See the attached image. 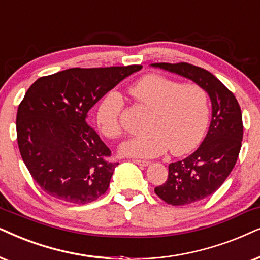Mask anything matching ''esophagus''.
<instances>
[{
    "label": "esophagus",
    "instance_id": "1",
    "mask_svg": "<svg viewBox=\"0 0 260 260\" xmlns=\"http://www.w3.org/2000/svg\"><path fill=\"white\" fill-rule=\"evenodd\" d=\"M133 162L138 164V166H141V167H147L150 164L149 160H143V159H133Z\"/></svg>",
    "mask_w": 260,
    "mask_h": 260
}]
</instances>
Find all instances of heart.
Listing matches in <instances>:
<instances>
[{"mask_svg": "<svg viewBox=\"0 0 260 260\" xmlns=\"http://www.w3.org/2000/svg\"><path fill=\"white\" fill-rule=\"evenodd\" d=\"M139 106L149 109L147 132L134 137L121 146V152L132 157H154L169 149L175 156L189 152L198 145L209 122L210 101L198 84H182L175 79L147 74L128 88ZM123 101L110 92L97 109V124L109 139L122 136L121 115Z\"/></svg>", "mask_w": 260, "mask_h": 260, "instance_id": "heart-1", "label": "heart"}]
</instances>
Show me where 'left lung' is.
<instances>
[{"label":"left lung","mask_w":260,"mask_h":260,"mask_svg":"<svg viewBox=\"0 0 260 260\" xmlns=\"http://www.w3.org/2000/svg\"><path fill=\"white\" fill-rule=\"evenodd\" d=\"M152 66L190 79L211 98L212 119L202 145L185 159L170 163L167 181L154 188L164 203L187 205L213 194L235 167L244 137L241 109L233 92L204 68L187 62Z\"/></svg>","instance_id":"8db88e82"}]
</instances>
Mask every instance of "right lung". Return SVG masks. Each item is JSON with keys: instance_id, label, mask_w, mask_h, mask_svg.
Returning <instances> with one entry per match:
<instances>
[{"instance_id": "obj_1", "label": "right lung", "mask_w": 260, "mask_h": 260, "mask_svg": "<svg viewBox=\"0 0 260 260\" xmlns=\"http://www.w3.org/2000/svg\"><path fill=\"white\" fill-rule=\"evenodd\" d=\"M141 67L70 68L29 86L18 108L16 139L25 166L47 194L84 205L107 192L119 163L87 124L88 110Z\"/></svg>"}]
</instances>
